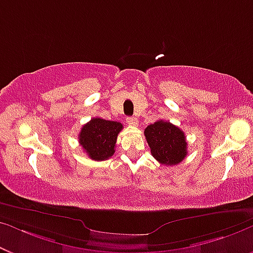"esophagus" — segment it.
Returning <instances> with one entry per match:
<instances>
[{"label": "esophagus", "mask_w": 253, "mask_h": 253, "mask_svg": "<svg viewBox=\"0 0 253 253\" xmlns=\"http://www.w3.org/2000/svg\"><path fill=\"white\" fill-rule=\"evenodd\" d=\"M126 123H127V124H130V126H136L137 124H138V120H137V117H134V116L127 117V119H126Z\"/></svg>", "instance_id": "34e87169"}]
</instances>
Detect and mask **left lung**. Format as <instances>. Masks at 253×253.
Segmentation results:
<instances>
[{
    "label": "left lung",
    "mask_w": 253,
    "mask_h": 253,
    "mask_svg": "<svg viewBox=\"0 0 253 253\" xmlns=\"http://www.w3.org/2000/svg\"><path fill=\"white\" fill-rule=\"evenodd\" d=\"M144 133L152 155L161 165H178L188 154L184 132L170 122L157 121L150 124Z\"/></svg>",
    "instance_id": "8db88e82"
}]
</instances>
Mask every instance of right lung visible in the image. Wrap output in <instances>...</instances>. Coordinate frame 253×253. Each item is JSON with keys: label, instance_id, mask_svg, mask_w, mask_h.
<instances>
[{"label": "right lung", "instance_id": "right-lung-1", "mask_svg": "<svg viewBox=\"0 0 253 253\" xmlns=\"http://www.w3.org/2000/svg\"><path fill=\"white\" fill-rule=\"evenodd\" d=\"M122 129L120 122L93 117L82 127L78 134L79 144L92 160H107L115 153L117 134Z\"/></svg>", "mask_w": 253, "mask_h": 253}]
</instances>
